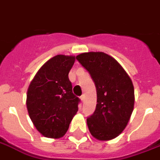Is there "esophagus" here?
<instances>
[{
    "label": "esophagus",
    "mask_w": 160,
    "mask_h": 160,
    "mask_svg": "<svg viewBox=\"0 0 160 160\" xmlns=\"http://www.w3.org/2000/svg\"><path fill=\"white\" fill-rule=\"evenodd\" d=\"M80 99H81L82 102L84 101V94H83V95H82L81 97H80Z\"/></svg>",
    "instance_id": "1"
}]
</instances>
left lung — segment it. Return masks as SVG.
Wrapping results in <instances>:
<instances>
[{
	"mask_svg": "<svg viewBox=\"0 0 160 160\" xmlns=\"http://www.w3.org/2000/svg\"><path fill=\"white\" fill-rule=\"evenodd\" d=\"M97 89V105L87 119L91 135L109 141L121 134L130 121L135 103L132 79L116 59L104 52H85L77 56Z\"/></svg>",
	"mask_w": 160,
	"mask_h": 160,
	"instance_id": "8db88e82",
	"label": "left lung"
}]
</instances>
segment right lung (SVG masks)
I'll list each match as a JSON object with an SVG mask.
<instances>
[{"label":"right lung","mask_w":160,"mask_h":160,"mask_svg":"<svg viewBox=\"0 0 160 160\" xmlns=\"http://www.w3.org/2000/svg\"><path fill=\"white\" fill-rule=\"evenodd\" d=\"M76 57L57 55L45 62L30 82L26 104L29 117L41 135L60 138L78 110L68 74Z\"/></svg>","instance_id":"right-lung-1"}]
</instances>
